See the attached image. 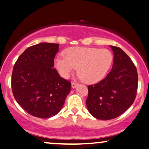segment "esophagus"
I'll list each match as a JSON object with an SVG mask.
<instances>
[{
  "label": "esophagus",
  "instance_id": "esophagus-1",
  "mask_svg": "<svg viewBox=\"0 0 149 149\" xmlns=\"http://www.w3.org/2000/svg\"><path fill=\"white\" fill-rule=\"evenodd\" d=\"M78 83H77V82H71V86H72V88H76L78 86Z\"/></svg>",
  "mask_w": 149,
  "mask_h": 149
}]
</instances>
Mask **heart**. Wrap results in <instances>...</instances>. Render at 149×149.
<instances>
[{
  "label": "heart",
  "instance_id": "heart-1",
  "mask_svg": "<svg viewBox=\"0 0 149 149\" xmlns=\"http://www.w3.org/2000/svg\"><path fill=\"white\" fill-rule=\"evenodd\" d=\"M63 56L55 60V67L61 76L69 78L78 68L82 81L87 84L102 80L113 62V55L107 49L75 47L64 51Z\"/></svg>",
  "mask_w": 149,
  "mask_h": 149
}]
</instances>
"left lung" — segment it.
I'll list each match as a JSON object with an SVG mask.
<instances>
[{"label": "left lung", "instance_id": "8db88e82", "mask_svg": "<svg viewBox=\"0 0 149 149\" xmlns=\"http://www.w3.org/2000/svg\"><path fill=\"white\" fill-rule=\"evenodd\" d=\"M113 51V65L99 82L88 86L86 104L93 117L109 120L120 116L132 105L137 95L138 76L134 63L118 47Z\"/></svg>", "mask_w": 149, "mask_h": 149}]
</instances>
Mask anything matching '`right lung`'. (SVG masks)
I'll return each mask as SVG.
<instances>
[{
    "label": "right lung",
    "mask_w": 149,
    "mask_h": 149,
    "mask_svg": "<svg viewBox=\"0 0 149 149\" xmlns=\"http://www.w3.org/2000/svg\"><path fill=\"white\" fill-rule=\"evenodd\" d=\"M59 44L42 42L29 47L13 68L12 89L18 104L31 116H54L61 110L71 83L54 69Z\"/></svg>",
    "instance_id": "right-lung-1"
}]
</instances>
